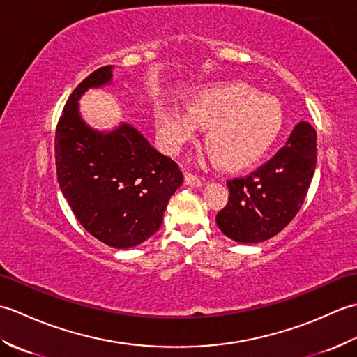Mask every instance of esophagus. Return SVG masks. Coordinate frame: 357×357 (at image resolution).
I'll use <instances>...</instances> for the list:
<instances>
[{"mask_svg":"<svg viewBox=\"0 0 357 357\" xmlns=\"http://www.w3.org/2000/svg\"><path fill=\"white\" fill-rule=\"evenodd\" d=\"M185 184L190 187H201L202 185V179L198 176V174L193 173H185Z\"/></svg>","mask_w":357,"mask_h":357,"instance_id":"34e87169","label":"esophagus"}]
</instances>
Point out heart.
Segmentation results:
<instances>
[{"mask_svg":"<svg viewBox=\"0 0 357 357\" xmlns=\"http://www.w3.org/2000/svg\"><path fill=\"white\" fill-rule=\"evenodd\" d=\"M188 113L162 110L158 128L164 146L178 153L199 127L207 128L206 146L224 169H244L270 149L282 126L276 98L259 95L241 82L204 89L188 104Z\"/></svg>","mask_w":357,"mask_h":357,"instance_id":"b5f03b06","label":"heart"}]
</instances>
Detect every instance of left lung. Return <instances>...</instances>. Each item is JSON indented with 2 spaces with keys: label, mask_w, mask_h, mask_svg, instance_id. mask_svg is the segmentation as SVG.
Listing matches in <instances>:
<instances>
[{
  "label": "left lung",
  "mask_w": 357,
  "mask_h": 357,
  "mask_svg": "<svg viewBox=\"0 0 357 357\" xmlns=\"http://www.w3.org/2000/svg\"><path fill=\"white\" fill-rule=\"evenodd\" d=\"M316 155L314 128L302 121L270 161L227 181L229 202L216 215L221 231L242 244H257L284 230L305 201Z\"/></svg>",
  "instance_id": "left-lung-1"
}]
</instances>
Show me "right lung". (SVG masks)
I'll return each mask as SVG.
<instances>
[{
	"instance_id": "obj_1",
	"label": "right lung",
	"mask_w": 357,
	"mask_h": 357,
	"mask_svg": "<svg viewBox=\"0 0 357 357\" xmlns=\"http://www.w3.org/2000/svg\"><path fill=\"white\" fill-rule=\"evenodd\" d=\"M110 79L112 66H104L67 100L55 133L56 176L75 216L92 236L110 247L130 248L161 227L183 172L135 127L121 124L104 133L82 121L81 95Z\"/></svg>"
}]
</instances>
